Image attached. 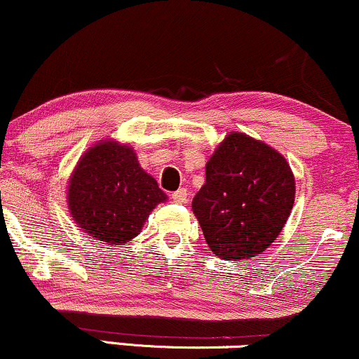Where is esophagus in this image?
I'll list each match as a JSON object with an SVG mask.
<instances>
[{"instance_id":"1","label":"esophagus","mask_w":359,"mask_h":359,"mask_svg":"<svg viewBox=\"0 0 359 359\" xmlns=\"http://www.w3.org/2000/svg\"><path fill=\"white\" fill-rule=\"evenodd\" d=\"M172 201L180 203V205H184L188 201V191L187 188H180L178 191L172 193Z\"/></svg>"}]
</instances>
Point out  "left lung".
I'll list each match as a JSON object with an SVG mask.
<instances>
[{
    "instance_id": "left-lung-1",
    "label": "left lung",
    "mask_w": 359,
    "mask_h": 359,
    "mask_svg": "<svg viewBox=\"0 0 359 359\" xmlns=\"http://www.w3.org/2000/svg\"><path fill=\"white\" fill-rule=\"evenodd\" d=\"M294 203V178L280 153L243 133L224 138L193 198L208 246L219 258L250 259L281 233Z\"/></svg>"
}]
</instances>
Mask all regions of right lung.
<instances>
[{"instance_id":"obj_1","label":"right lung","mask_w":359,"mask_h":359,"mask_svg":"<svg viewBox=\"0 0 359 359\" xmlns=\"http://www.w3.org/2000/svg\"><path fill=\"white\" fill-rule=\"evenodd\" d=\"M166 194L140 166L130 146L103 141L83 154L68 189L73 218L90 236L119 245L141 231Z\"/></svg>"}]
</instances>
